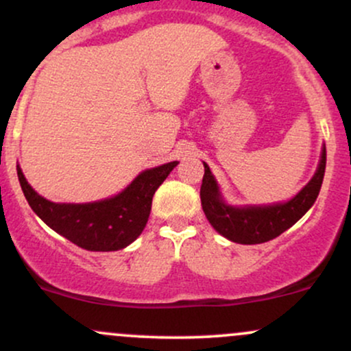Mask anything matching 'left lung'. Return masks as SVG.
I'll use <instances>...</instances> for the list:
<instances>
[{"label":"left lung","mask_w":351,"mask_h":351,"mask_svg":"<svg viewBox=\"0 0 351 351\" xmlns=\"http://www.w3.org/2000/svg\"><path fill=\"white\" fill-rule=\"evenodd\" d=\"M201 183V206L211 226L221 236L237 244H261L292 228L315 203L320 193L322 181L327 165V150H322L320 163L313 178L287 203L269 204V206H229L223 201L215 176L206 163Z\"/></svg>","instance_id":"left-lung-1"}]
</instances>
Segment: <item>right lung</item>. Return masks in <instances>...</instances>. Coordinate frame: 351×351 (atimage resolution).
<instances>
[{
	"label": "right lung",
	"instance_id": "1",
	"mask_svg": "<svg viewBox=\"0 0 351 351\" xmlns=\"http://www.w3.org/2000/svg\"><path fill=\"white\" fill-rule=\"evenodd\" d=\"M178 162L140 173L122 193L94 203H52L31 188L18 167V178L27 203L51 229L87 251H119L142 234L152 211V199Z\"/></svg>",
	"mask_w": 351,
	"mask_h": 351
}]
</instances>
